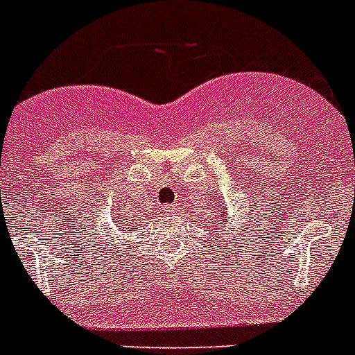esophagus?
Instances as JSON below:
<instances>
[{
    "label": "esophagus",
    "mask_w": 355,
    "mask_h": 355,
    "mask_svg": "<svg viewBox=\"0 0 355 355\" xmlns=\"http://www.w3.org/2000/svg\"><path fill=\"white\" fill-rule=\"evenodd\" d=\"M178 207L175 206V204H169V206H164V213L166 215H173V213H177Z\"/></svg>",
    "instance_id": "34e87169"
}]
</instances>
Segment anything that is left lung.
Instances as JSON below:
<instances>
[{
	"mask_svg": "<svg viewBox=\"0 0 355 355\" xmlns=\"http://www.w3.org/2000/svg\"><path fill=\"white\" fill-rule=\"evenodd\" d=\"M227 224H230V215H227L226 213V207H220V220H217V223H215V226H217V230H220V227H224V226H227Z\"/></svg>",
	"mask_w": 355,
	"mask_h": 355,
	"instance_id": "1",
	"label": "left lung"
}]
</instances>
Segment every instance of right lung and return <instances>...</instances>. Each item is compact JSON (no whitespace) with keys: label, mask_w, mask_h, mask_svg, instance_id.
I'll return each instance as SVG.
<instances>
[{"label":"right lung","mask_w":355,"mask_h":355,"mask_svg":"<svg viewBox=\"0 0 355 355\" xmlns=\"http://www.w3.org/2000/svg\"><path fill=\"white\" fill-rule=\"evenodd\" d=\"M91 222H93L94 224L91 225ZM85 226L91 227V235H93V237H100V233H94V232H98L96 227H94V226H96V224H94V220H91V218H89V224H85ZM102 244H103V243H102Z\"/></svg>","instance_id":"obj_1"}]
</instances>
